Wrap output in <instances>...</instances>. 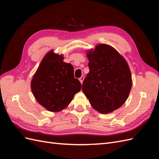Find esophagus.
<instances>
[{
	"label": "esophagus",
	"instance_id": "1",
	"mask_svg": "<svg viewBox=\"0 0 159 159\" xmlns=\"http://www.w3.org/2000/svg\"><path fill=\"white\" fill-rule=\"evenodd\" d=\"M79 80H80V83L82 84H83V81H84V76H81L80 78H79Z\"/></svg>",
	"mask_w": 159,
	"mask_h": 159
}]
</instances>
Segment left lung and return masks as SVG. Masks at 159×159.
Masks as SVG:
<instances>
[{
	"label": "left lung",
	"instance_id": "8db88e82",
	"mask_svg": "<svg viewBox=\"0 0 159 159\" xmlns=\"http://www.w3.org/2000/svg\"><path fill=\"white\" fill-rule=\"evenodd\" d=\"M89 72L82 91L92 107L107 114L126 102L132 87L131 70L126 60L113 47L99 44L86 52Z\"/></svg>",
	"mask_w": 159,
	"mask_h": 159
}]
</instances>
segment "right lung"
I'll return each instance as SVG.
<instances>
[{
	"instance_id": "1",
	"label": "right lung",
	"mask_w": 159,
	"mask_h": 159,
	"mask_svg": "<svg viewBox=\"0 0 159 159\" xmlns=\"http://www.w3.org/2000/svg\"><path fill=\"white\" fill-rule=\"evenodd\" d=\"M38 103L51 112L66 109L81 88L74 78V67L64 61L63 54L50 50L43 57L30 84Z\"/></svg>"
}]
</instances>
